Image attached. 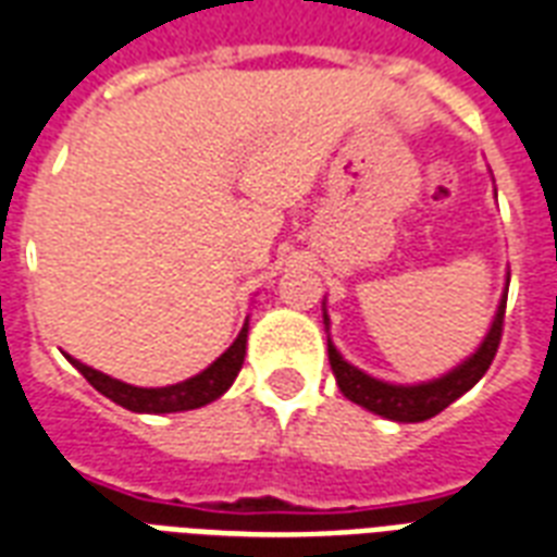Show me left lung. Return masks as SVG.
Listing matches in <instances>:
<instances>
[{"label": "left lung", "instance_id": "8db88e82", "mask_svg": "<svg viewBox=\"0 0 557 557\" xmlns=\"http://www.w3.org/2000/svg\"><path fill=\"white\" fill-rule=\"evenodd\" d=\"M505 300H508V288H505L503 300L496 307L494 324L487 330L485 342L479 345V350L470 359L453 368L449 373L438 376L432 382H420V385H394V382L373 380L371 373L359 371L347 362L345 356L335 350V345L326 338V354H330V368L335 373V382L345 394L347 400H354L356 406L382 414V418L397 420V423H420V420L435 418L438 411H444L449 403H456L465 392H470L476 385L485 371L491 368L503 338V321H505ZM324 324H330V318L324 312Z\"/></svg>", "mask_w": 557, "mask_h": 557}]
</instances>
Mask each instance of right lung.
<instances>
[{"label": "right lung", "instance_id": "obj_1", "mask_svg": "<svg viewBox=\"0 0 557 557\" xmlns=\"http://www.w3.org/2000/svg\"><path fill=\"white\" fill-rule=\"evenodd\" d=\"M245 347H248V321L242 326V333L236 335V342L207 371L195 373V376L184 382H175V385H165V388H137V385L113 380L108 373L96 371V368L78 362L72 356H66V359L84 373V380L90 382L96 392H101L108 400L122 406V409L143 411V414H169V411L201 409L207 403L219 400L233 385L236 373L242 371Z\"/></svg>", "mask_w": 557, "mask_h": 557}]
</instances>
